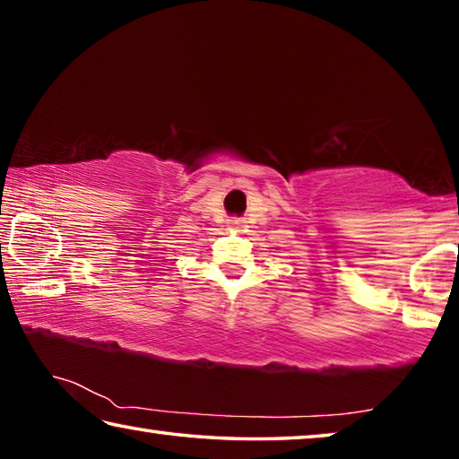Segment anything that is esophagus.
I'll return each instance as SVG.
<instances>
[{
    "instance_id": "1",
    "label": "esophagus",
    "mask_w": 459,
    "mask_h": 459,
    "mask_svg": "<svg viewBox=\"0 0 459 459\" xmlns=\"http://www.w3.org/2000/svg\"><path fill=\"white\" fill-rule=\"evenodd\" d=\"M245 221H240V219H235V221H230V229L235 230V232H243L245 230Z\"/></svg>"
}]
</instances>
